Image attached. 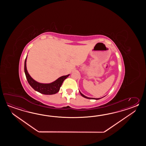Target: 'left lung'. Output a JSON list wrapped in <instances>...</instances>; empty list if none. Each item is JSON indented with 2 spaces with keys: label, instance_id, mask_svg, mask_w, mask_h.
<instances>
[{
  "label": "left lung",
  "instance_id": "left-lung-1",
  "mask_svg": "<svg viewBox=\"0 0 146 146\" xmlns=\"http://www.w3.org/2000/svg\"><path fill=\"white\" fill-rule=\"evenodd\" d=\"M79 92H80V93L81 95L82 96H83V97H84V98H86V99H95V100H99L100 99V98H97V99H96V98H89V97H87V96H85L83 94H82V93H81L80 91H79Z\"/></svg>",
  "mask_w": 146,
  "mask_h": 146
}]
</instances>
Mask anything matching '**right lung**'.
I'll use <instances>...</instances> for the list:
<instances>
[{"label": "right lung", "instance_id": "obj_1", "mask_svg": "<svg viewBox=\"0 0 146 146\" xmlns=\"http://www.w3.org/2000/svg\"><path fill=\"white\" fill-rule=\"evenodd\" d=\"M26 62L27 57L25 62V72L28 83L34 90L43 94L51 95L57 93L59 91L60 88L61 87L63 81L69 76V74H68L66 76H62L58 78L56 80L50 84L39 83L37 81L34 80L28 73L27 69Z\"/></svg>", "mask_w": 146, "mask_h": 146}]
</instances>
